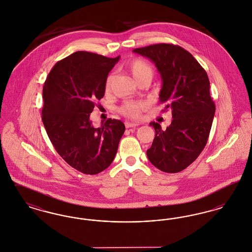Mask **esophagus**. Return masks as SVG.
Wrapping results in <instances>:
<instances>
[{
  "label": "esophagus",
  "instance_id": "obj_1",
  "mask_svg": "<svg viewBox=\"0 0 252 252\" xmlns=\"http://www.w3.org/2000/svg\"><path fill=\"white\" fill-rule=\"evenodd\" d=\"M125 126L126 128H131V127H137L139 125L135 124V123H130V122H126Z\"/></svg>",
  "mask_w": 252,
  "mask_h": 252
}]
</instances>
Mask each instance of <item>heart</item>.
Here are the masks:
<instances>
[{"label":"heart","mask_w":252,"mask_h":252,"mask_svg":"<svg viewBox=\"0 0 252 252\" xmlns=\"http://www.w3.org/2000/svg\"><path fill=\"white\" fill-rule=\"evenodd\" d=\"M126 68L130 72L133 78L138 82L144 78H152L153 76V68L147 63L145 60L142 59H133L128 61L126 65ZM114 80V73H109L105 82V92H109L112 82ZM146 108V104L142 101H126L121 106V114L126 118L130 119H138L140 118L142 112Z\"/></svg>","instance_id":"heart-1"}]
</instances>
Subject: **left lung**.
Masks as SVG:
<instances>
[{
    "label": "left lung",
    "mask_w": 252,
    "mask_h": 252,
    "mask_svg": "<svg viewBox=\"0 0 252 252\" xmlns=\"http://www.w3.org/2000/svg\"><path fill=\"white\" fill-rule=\"evenodd\" d=\"M133 52L155 63L162 79L159 102L172 109L173 120L166 130L150 123L156 135L146 155L160 171L178 173L197 158L208 142L216 112L208 74L179 45L158 43Z\"/></svg>",
    "instance_id": "left-lung-1"
}]
</instances>
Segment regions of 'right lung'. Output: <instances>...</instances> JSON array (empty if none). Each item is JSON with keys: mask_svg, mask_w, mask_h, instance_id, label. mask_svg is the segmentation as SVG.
Masks as SVG:
<instances>
[{"mask_svg": "<svg viewBox=\"0 0 252 252\" xmlns=\"http://www.w3.org/2000/svg\"><path fill=\"white\" fill-rule=\"evenodd\" d=\"M119 59L75 52L55 64L43 86L41 119L49 139L69 165L86 175L111 164L126 129L120 120L108 119L98 128L90 120Z\"/></svg>", "mask_w": 252, "mask_h": 252, "instance_id": "obj_1", "label": "right lung"}]
</instances>
